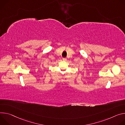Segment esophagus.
Here are the masks:
<instances>
[{"instance_id": "34e87169", "label": "esophagus", "mask_w": 125, "mask_h": 125, "mask_svg": "<svg viewBox=\"0 0 125 125\" xmlns=\"http://www.w3.org/2000/svg\"><path fill=\"white\" fill-rule=\"evenodd\" d=\"M66 60H67V59H66V58H62V60H63V61H66Z\"/></svg>"}]
</instances>
